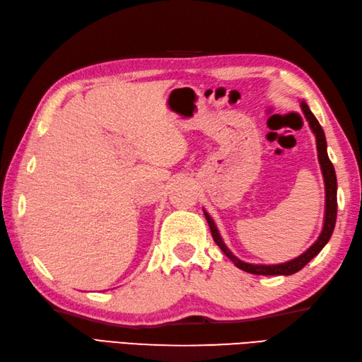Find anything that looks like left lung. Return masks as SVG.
I'll list each match as a JSON object with an SVG mask.
<instances>
[{"mask_svg": "<svg viewBox=\"0 0 362 362\" xmlns=\"http://www.w3.org/2000/svg\"><path fill=\"white\" fill-rule=\"evenodd\" d=\"M300 101V107L301 112H303L305 119L311 128L313 134L315 136V145H317V158H319V164H320V170L323 176V182H325V214H323V225H322V231L319 234V238L309 247L306 252L301 253L300 256L293 257L291 261H286L281 264H252V262H245L239 259L230 248L226 247V243L223 242L222 235H220L218 228L214 222V218L209 216V212L203 209L204 217L208 220L212 238L216 240L220 250L230 257V259L234 262V265L238 269L248 272V274L253 275H293L297 274L298 270H301L305 265L314 259V257L322 252V248L327 245L331 234L334 231V225H336V214H337V180H336V172L334 167L331 164V160L328 158V151H327V139H325V132H323L320 123L317 122L314 114L311 112V109L306 105L305 100H298Z\"/></svg>", "mask_w": 362, "mask_h": 362, "instance_id": "left-lung-1", "label": "left lung"}]
</instances>
